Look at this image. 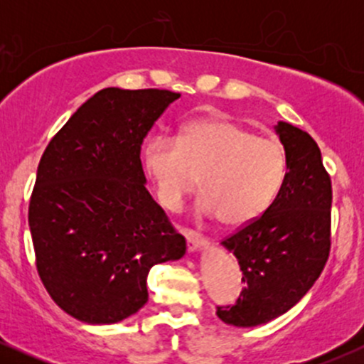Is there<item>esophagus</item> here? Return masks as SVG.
I'll use <instances>...</instances> for the list:
<instances>
[{"instance_id": "1", "label": "esophagus", "mask_w": 364, "mask_h": 364, "mask_svg": "<svg viewBox=\"0 0 364 364\" xmlns=\"http://www.w3.org/2000/svg\"><path fill=\"white\" fill-rule=\"evenodd\" d=\"M185 236H186L188 250H190V252H193V250L200 248V246L207 245V236L200 235V232H196V231H191V229H186Z\"/></svg>"}]
</instances>
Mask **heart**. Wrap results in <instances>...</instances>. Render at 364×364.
Masks as SVG:
<instances>
[{
    "label": "heart",
    "instance_id": "heart-1",
    "mask_svg": "<svg viewBox=\"0 0 364 364\" xmlns=\"http://www.w3.org/2000/svg\"><path fill=\"white\" fill-rule=\"evenodd\" d=\"M145 164L169 210H178L202 178L200 212L240 228L270 205L286 178L287 157L279 140L258 136L228 118H205L186 124L178 140L152 136Z\"/></svg>",
    "mask_w": 364,
    "mask_h": 364
}]
</instances>
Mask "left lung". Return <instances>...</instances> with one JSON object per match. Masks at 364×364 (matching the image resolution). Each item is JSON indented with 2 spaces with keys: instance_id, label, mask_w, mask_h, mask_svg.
I'll use <instances>...</instances> for the list:
<instances>
[{
  "instance_id": "left-lung-1",
  "label": "left lung",
  "mask_w": 364,
  "mask_h": 364,
  "mask_svg": "<svg viewBox=\"0 0 364 364\" xmlns=\"http://www.w3.org/2000/svg\"><path fill=\"white\" fill-rule=\"evenodd\" d=\"M287 173L272 205L224 237L236 255L245 289L217 316L235 327H257L291 310L310 291L332 245V181L310 133L279 121Z\"/></svg>"
}]
</instances>
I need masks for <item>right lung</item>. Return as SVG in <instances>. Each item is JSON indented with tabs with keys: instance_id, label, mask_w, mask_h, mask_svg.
I'll return each instance as SVG.
<instances>
[{
	"instance_id": "right-lung-1",
	"label": "right lung",
	"mask_w": 364,
	"mask_h": 364,
	"mask_svg": "<svg viewBox=\"0 0 364 364\" xmlns=\"http://www.w3.org/2000/svg\"><path fill=\"white\" fill-rule=\"evenodd\" d=\"M178 92L99 90L53 136L28 203L36 267L73 318L116 323L147 303L154 265L186 240L145 188L140 145Z\"/></svg>"
}]
</instances>
